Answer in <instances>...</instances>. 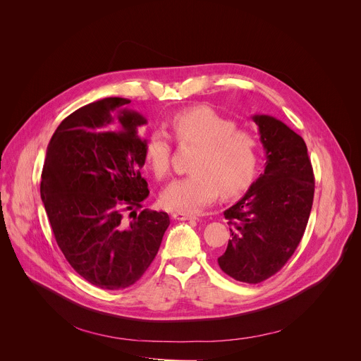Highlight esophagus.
<instances>
[{
  "label": "esophagus",
  "instance_id": "obj_1",
  "mask_svg": "<svg viewBox=\"0 0 361 361\" xmlns=\"http://www.w3.org/2000/svg\"><path fill=\"white\" fill-rule=\"evenodd\" d=\"M172 218H175L178 221H186V219H196V215L192 212H186V211H175V212H172Z\"/></svg>",
  "mask_w": 361,
  "mask_h": 361
}]
</instances>
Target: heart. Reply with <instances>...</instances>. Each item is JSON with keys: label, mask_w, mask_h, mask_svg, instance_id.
I'll return each mask as SVG.
<instances>
[{"label": "heart", "mask_w": 361, "mask_h": 361, "mask_svg": "<svg viewBox=\"0 0 361 361\" xmlns=\"http://www.w3.org/2000/svg\"><path fill=\"white\" fill-rule=\"evenodd\" d=\"M180 145L197 147L190 164L193 173L171 182L162 192L161 203L169 209L196 211L209 204L218 193L232 197L253 180L258 162L256 136L236 129V122L209 106L197 105L176 112L169 121ZM172 146L161 129H155L146 143L145 159L157 179L169 172Z\"/></svg>", "instance_id": "heart-1"}]
</instances>
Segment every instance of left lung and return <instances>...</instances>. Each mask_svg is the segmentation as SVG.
Returning <instances> with one entry per match:
<instances>
[{
  "instance_id": "obj_1",
  "label": "left lung",
  "mask_w": 361,
  "mask_h": 361,
  "mask_svg": "<svg viewBox=\"0 0 361 361\" xmlns=\"http://www.w3.org/2000/svg\"><path fill=\"white\" fill-rule=\"evenodd\" d=\"M265 169L246 195L224 211L231 239L221 269L236 281L259 283L275 275L298 249L314 199V173L302 136L279 119L255 115Z\"/></svg>"
}]
</instances>
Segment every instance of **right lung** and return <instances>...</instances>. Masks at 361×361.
<instances>
[{"instance_id": "obj_1", "label": "right lung", "mask_w": 361, "mask_h": 361, "mask_svg": "<svg viewBox=\"0 0 361 361\" xmlns=\"http://www.w3.org/2000/svg\"><path fill=\"white\" fill-rule=\"evenodd\" d=\"M108 97L66 116L52 135L40 195L58 247L92 285L119 290L137 282L153 262L169 226L164 211L142 208L149 196L140 169L147 123Z\"/></svg>"}]
</instances>
